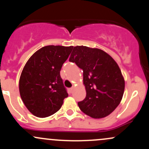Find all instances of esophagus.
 Here are the masks:
<instances>
[{"label":"esophagus","instance_id":"obj_1","mask_svg":"<svg viewBox=\"0 0 149 149\" xmlns=\"http://www.w3.org/2000/svg\"><path fill=\"white\" fill-rule=\"evenodd\" d=\"M73 89H74V88H73V87H72V88L69 89V92H71H71H73Z\"/></svg>","mask_w":149,"mask_h":149}]
</instances>
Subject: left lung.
I'll return each mask as SVG.
<instances>
[{
    "instance_id": "obj_1",
    "label": "left lung",
    "mask_w": 149,
    "mask_h": 149,
    "mask_svg": "<svg viewBox=\"0 0 149 149\" xmlns=\"http://www.w3.org/2000/svg\"><path fill=\"white\" fill-rule=\"evenodd\" d=\"M72 49L69 61L83 69L86 90V97L78 107L93 118L107 117L123 96L125 80L118 65L102 49L83 45L73 46Z\"/></svg>"
}]
</instances>
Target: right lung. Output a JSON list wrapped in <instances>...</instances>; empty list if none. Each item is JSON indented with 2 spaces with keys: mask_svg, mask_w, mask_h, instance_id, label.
I'll return each mask as SVG.
<instances>
[{
  "mask_svg": "<svg viewBox=\"0 0 149 149\" xmlns=\"http://www.w3.org/2000/svg\"><path fill=\"white\" fill-rule=\"evenodd\" d=\"M72 47L45 46L26 63L19 78V93L26 107L36 117L55 113L68 97L60 71Z\"/></svg>",
  "mask_w": 149,
  "mask_h": 149,
  "instance_id": "1",
  "label": "right lung"
}]
</instances>
